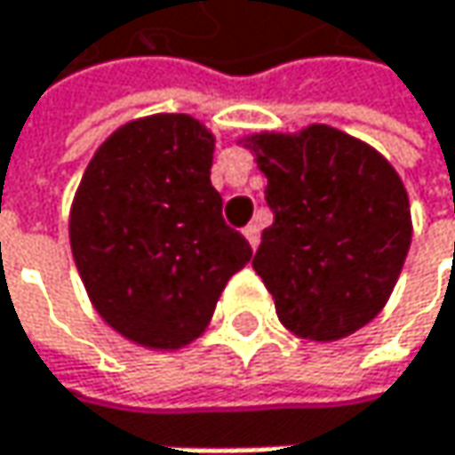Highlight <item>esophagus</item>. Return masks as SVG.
<instances>
[{
  "instance_id": "esophagus-1",
  "label": "esophagus",
  "mask_w": 455,
  "mask_h": 455,
  "mask_svg": "<svg viewBox=\"0 0 455 455\" xmlns=\"http://www.w3.org/2000/svg\"><path fill=\"white\" fill-rule=\"evenodd\" d=\"M242 234H244V239L250 242V247L255 250V247H258V242H260V228L255 227V224H250V227L242 228Z\"/></svg>"
}]
</instances>
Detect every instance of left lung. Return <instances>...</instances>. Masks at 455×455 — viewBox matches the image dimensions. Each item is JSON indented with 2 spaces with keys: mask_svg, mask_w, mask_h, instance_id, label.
Instances as JSON below:
<instances>
[{
  "mask_svg": "<svg viewBox=\"0 0 455 455\" xmlns=\"http://www.w3.org/2000/svg\"><path fill=\"white\" fill-rule=\"evenodd\" d=\"M268 179L274 224L252 258L279 321L334 342L390 300L411 247L409 192L385 155L326 124L239 139Z\"/></svg>",
  "mask_w": 455,
  "mask_h": 455,
  "instance_id": "obj_1",
  "label": "left lung"
}]
</instances>
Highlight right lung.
I'll use <instances>...</instances> for the list:
<instances>
[{"mask_svg":"<svg viewBox=\"0 0 455 455\" xmlns=\"http://www.w3.org/2000/svg\"><path fill=\"white\" fill-rule=\"evenodd\" d=\"M216 137L187 113L124 124L89 160L68 234L94 311L149 350L197 339L252 258L211 184Z\"/></svg>","mask_w":455,"mask_h":455,"instance_id":"obj_1","label":"right lung"}]
</instances>
